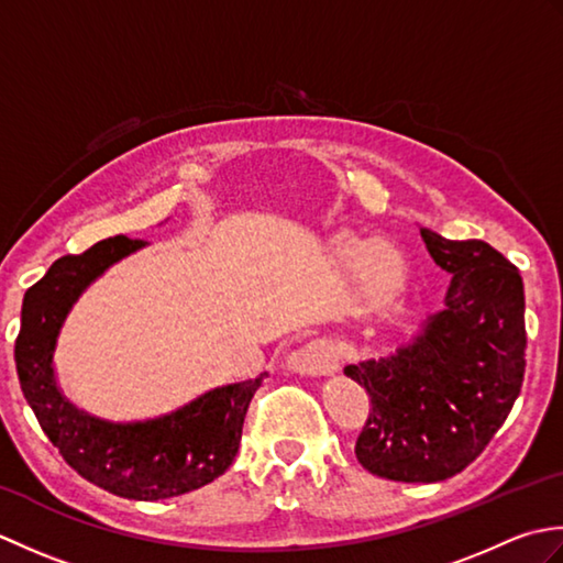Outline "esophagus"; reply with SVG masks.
<instances>
[{
  "label": "esophagus",
  "instance_id": "34e87169",
  "mask_svg": "<svg viewBox=\"0 0 563 563\" xmlns=\"http://www.w3.org/2000/svg\"><path fill=\"white\" fill-rule=\"evenodd\" d=\"M288 365L305 375H329L333 369H339V349L331 339H312L290 355Z\"/></svg>",
  "mask_w": 563,
  "mask_h": 563
}]
</instances>
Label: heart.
<instances>
[{
  "label": "heart",
  "mask_w": 563,
  "mask_h": 563,
  "mask_svg": "<svg viewBox=\"0 0 563 563\" xmlns=\"http://www.w3.org/2000/svg\"><path fill=\"white\" fill-rule=\"evenodd\" d=\"M333 254L345 268L361 271L365 290L375 300H385L404 283V256L389 242H377L367 234L345 230L333 239Z\"/></svg>",
  "instance_id": "1"
}]
</instances>
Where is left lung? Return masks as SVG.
<instances>
[{"mask_svg":"<svg viewBox=\"0 0 563 563\" xmlns=\"http://www.w3.org/2000/svg\"><path fill=\"white\" fill-rule=\"evenodd\" d=\"M421 236L452 275L445 309L397 355L343 373L369 397L357 462L382 479L433 484L472 464L504 426L522 387L528 333L520 271L504 254L479 239Z\"/></svg>","mask_w":563,"mask_h":563,"instance_id":"obj_1","label":"left lung"}]
</instances>
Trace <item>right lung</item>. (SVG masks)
<instances>
[{
    "instance_id": "add662e5",
    "label": "right lung",
    "mask_w": 563,
    "mask_h": 563,
    "mask_svg": "<svg viewBox=\"0 0 563 563\" xmlns=\"http://www.w3.org/2000/svg\"><path fill=\"white\" fill-rule=\"evenodd\" d=\"M140 246H145L140 239L113 236L84 254L57 258L23 295L14 361L23 397L71 470L115 496L159 500L196 492L224 474L239 450L249 401L266 373L212 389L147 423H106L75 409L53 375L59 327L81 290Z\"/></svg>"
}]
</instances>
